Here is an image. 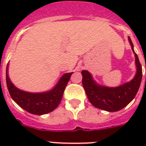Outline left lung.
Returning a JSON list of instances; mask_svg holds the SVG:
<instances>
[{"instance_id": "1", "label": "left lung", "mask_w": 146, "mask_h": 146, "mask_svg": "<svg viewBox=\"0 0 146 146\" xmlns=\"http://www.w3.org/2000/svg\"><path fill=\"white\" fill-rule=\"evenodd\" d=\"M128 40L132 51L135 53V63L137 66V73L131 81L117 88L102 87L95 84L88 71L82 70L81 72L83 87L88 100L95 107L108 112L119 111L127 106L138 92L142 78V69L138 55L134 51V45L131 40L130 37H128Z\"/></svg>"}]
</instances>
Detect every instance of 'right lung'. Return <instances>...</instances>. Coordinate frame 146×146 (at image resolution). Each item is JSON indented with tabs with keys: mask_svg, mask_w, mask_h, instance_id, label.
<instances>
[{
	"mask_svg": "<svg viewBox=\"0 0 146 146\" xmlns=\"http://www.w3.org/2000/svg\"><path fill=\"white\" fill-rule=\"evenodd\" d=\"M72 73L64 74L54 88L44 93H30L15 88L8 77V67L6 70V83L11 97L20 107L32 114L43 115L58 107Z\"/></svg>",
	"mask_w": 146,
	"mask_h": 146,
	"instance_id": "right-lung-1",
	"label": "right lung"
}]
</instances>
